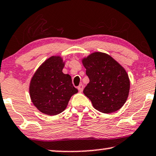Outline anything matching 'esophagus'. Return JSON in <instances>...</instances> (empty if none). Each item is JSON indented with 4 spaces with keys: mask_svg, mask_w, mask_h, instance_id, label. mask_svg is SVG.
Wrapping results in <instances>:
<instances>
[{
    "mask_svg": "<svg viewBox=\"0 0 156 156\" xmlns=\"http://www.w3.org/2000/svg\"><path fill=\"white\" fill-rule=\"evenodd\" d=\"M83 88H84V86L81 84V85H80V86L78 87V90L80 91V92H82L83 90Z\"/></svg>",
    "mask_w": 156,
    "mask_h": 156,
    "instance_id": "1",
    "label": "esophagus"
}]
</instances>
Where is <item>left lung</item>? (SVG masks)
Returning a JSON list of instances; mask_svg holds the SVG:
<instances>
[{
    "label": "left lung",
    "instance_id": "left-lung-1",
    "mask_svg": "<svg viewBox=\"0 0 156 156\" xmlns=\"http://www.w3.org/2000/svg\"><path fill=\"white\" fill-rule=\"evenodd\" d=\"M81 61L90 80L83 93L93 108L106 114L121 108L130 90V79L125 68L102 52H93Z\"/></svg>",
    "mask_w": 156,
    "mask_h": 156
}]
</instances>
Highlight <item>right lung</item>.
I'll list each match as a JSON object with an SVG mask.
<instances>
[{
    "mask_svg": "<svg viewBox=\"0 0 156 156\" xmlns=\"http://www.w3.org/2000/svg\"><path fill=\"white\" fill-rule=\"evenodd\" d=\"M65 61L60 55L45 60L33 74L29 85L33 104L48 115H55L66 108L70 98L78 93L71 77L64 74Z\"/></svg>",
    "mask_w": 156,
    "mask_h": 156,
    "instance_id": "add662e5",
    "label": "right lung"
}]
</instances>
